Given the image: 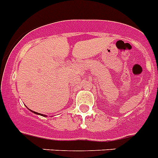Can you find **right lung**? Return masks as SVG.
I'll use <instances>...</instances> for the list:
<instances>
[{"label":"right lung","instance_id":"1","mask_svg":"<svg viewBox=\"0 0 158 158\" xmlns=\"http://www.w3.org/2000/svg\"><path fill=\"white\" fill-rule=\"evenodd\" d=\"M30 110L31 112H32V113H33V114H37V115H40V116H42V117H47L46 115H44V114H39V113H37V112H35V111H33V110Z\"/></svg>","mask_w":158,"mask_h":158}]
</instances>
